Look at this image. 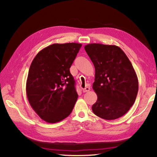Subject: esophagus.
I'll return each mask as SVG.
<instances>
[{"label": "esophagus", "mask_w": 157, "mask_h": 157, "mask_svg": "<svg viewBox=\"0 0 157 157\" xmlns=\"http://www.w3.org/2000/svg\"><path fill=\"white\" fill-rule=\"evenodd\" d=\"M90 90V87H86L85 88L82 89L83 92H89Z\"/></svg>", "instance_id": "esophagus-1"}]
</instances>
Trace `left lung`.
Segmentation results:
<instances>
[{
  "label": "left lung",
  "mask_w": 157,
  "mask_h": 157,
  "mask_svg": "<svg viewBox=\"0 0 157 157\" xmlns=\"http://www.w3.org/2000/svg\"><path fill=\"white\" fill-rule=\"evenodd\" d=\"M84 48L95 67L92 88L98 99L92 106L93 113L106 120L121 117L134 105L138 91L131 62L117 46L93 43Z\"/></svg>",
  "instance_id": "obj_1"
}]
</instances>
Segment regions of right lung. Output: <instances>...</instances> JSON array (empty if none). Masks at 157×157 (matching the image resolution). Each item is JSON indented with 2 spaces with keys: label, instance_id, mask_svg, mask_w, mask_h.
Returning a JSON list of instances; mask_svg holds the SVG:
<instances>
[{
  "label": "right lung",
  "instance_id": "1",
  "mask_svg": "<svg viewBox=\"0 0 157 157\" xmlns=\"http://www.w3.org/2000/svg\"><path fill=\"white\" fill-rule=\"evenodd\" d=\"M82 46L53 44L40 51L29 69L26 94L29 105L46 122L61 121L71 114L78 95L69 69Z\"/></svg>",
  "mask_w": 157,
  "mask_h": 157
}]
</instances>
